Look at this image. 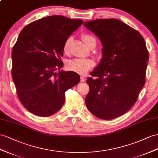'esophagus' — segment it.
Listing matches in <instances>:
<instances>
[{"label": "esophagus", "mask_w": 158, "mask_h": 158, "mask_svg": "<svg viewBox=\"0 0 158 158\" xmlns=\"http://www.w3.org/2000/svg\"><path fill=\"white\" fill-rule=\"evenodd\" d=\"M85 81V79L83 76L81 77V82H84Z\"/></svg>", "instance_id": "1"}]
</instances>
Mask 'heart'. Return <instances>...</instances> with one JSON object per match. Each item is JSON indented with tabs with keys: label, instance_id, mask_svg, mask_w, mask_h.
I'll return each mask as SVG.
<instances>
[{
	"label": "heart",
	"instance_id": "obj_1",
	"mask_svg": "<svg viewBox=\"0 0 158 158\" xmlns=\"http://www.w3.org/2000/svg\"><path fill=\"white\" fill-rule=\"evenodd\" d=\"M82 39L85 44L88 47L89 43L93 40H95L94 37L89 35H83L82 36ZM71 42V39H67L64 44V51H67L69 46ZM95 65V62L91 59L85 58H77L68 60L67 63V68L69 71H73L80 75H85L92 67Z\"/></svg>",
	"mask_w": 158,
	"mask_h": 158
}]
</instances>
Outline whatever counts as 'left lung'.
<instances>
[{
  "instance_id": "1",
  "label": "left lung",
  "mask_w": 158,
  "mask_h": 158,
  "mask_svg": "<svg viewBox=\"0 0 158 158\" xmlns=\"http://www.w3.org/2000/svg\"><path fill=\"white\" fill-rule=\"evenodd\" d=\"M84 26L98 37L102 58L87 83L89 92L85 104L102 119L124 114L135 104L145 83L149 53L138 31L118 19H96Z\"/></svg>"
}]
</instances>
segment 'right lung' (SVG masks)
Masks as SVG:
<instances>
[{
    "mask_svg": "<svg viewBox=\"0 0 158 158\" xmlns=\"http://www.w3.org/2000/svg\"><path fill=\"white\" fill-rule=\"evenodd\" d=\"M83 23L53 15L31 23L20 33L12 51V77L20 102L32 114L53 115L64 104V92L79 83L77 73L55 71L63 67L64 43Z\"/></svg>",
    "mask_w": 158,
    "mask_h": 158,
    "instance_id": "1",
    "label": "right lung"
}]
</instances>
